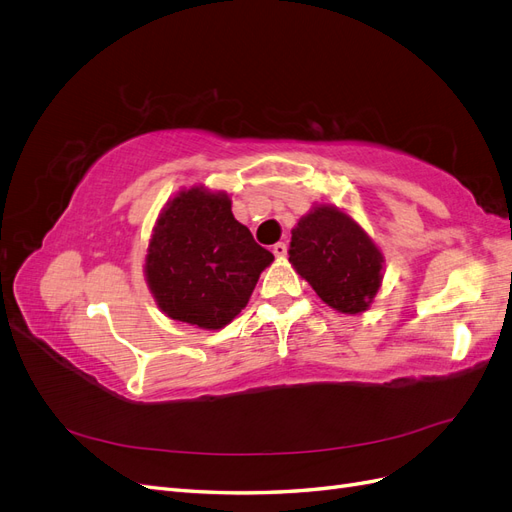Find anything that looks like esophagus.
<instances>
[{
  "instance_id": "34e87169",
  "label": "esophagus",
  "mask_w": 512,
  "mask_h": 512,
  "mask_svg": "<svg viewBox=\"0 0 512 512\" xmlns=\"http://www.w3.org/2000/svg\"><path fill=\"white\" fill-rule=\"evenodd\" d=\"M271 252L275 254V258L282 260V258H286V254H288V247H286V243H275Z\"/></svg>"
}]
</instances>
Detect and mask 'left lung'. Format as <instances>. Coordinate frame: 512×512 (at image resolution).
<instances>
[{"label": "left lung", "instance_id": "1", "mask_svg": "<svg viewBox=\"0 0 512 512\" xmlns=\"http://www.w3.org/2000/svg\"><path fill=\"white\" fill-rule=\"evenodd\" d=\"M288 260L318 297L339 314H363L384 277V256L352 215L314 205L292 228Z\"/></svg>", "mask_w": 512, "mask_h": 512}]
</instances>
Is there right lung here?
<instances>
[{
	"instance_id": "right-lung-1",
	"label": "right lung",
	"mask_w": 512,
	"mask_h": 512,
	"mask_svg": "<svg viewBox=\"0 0 512 512\" xmlns=\"http://www.w3.org/2000/svg\"><path fill=\"white\" fill-rule=\"evenodd\" d=\"M273 254L232 215L226 192L179 190L153 226L145 282L170 320L218 331L250 301Z\"/></svg>"
}]
</instances>
